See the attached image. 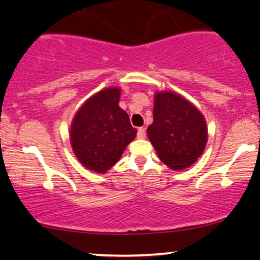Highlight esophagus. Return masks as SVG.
Wrapping results in <instances>:
<instances>
[{"instance_id":"esophagus-1","label":"esophagus","mask_w":260,"mask_h":260,"mask_svg":"<svg viewBox=\"0 0 260 260\" xmlns=\"http://www.w3.org/2000/svg\"><path fill=\"white\" fill-rule=\"evenodd\" d=\"M137 137L139 138V139H144V138L146 137V129H145V128H143V127H140L139 129H138Z\"/></svg>"}]
</instances>
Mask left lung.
<instances>
[{
    "label": "left lung",
    "instance_id": "8db88e82",
    "mask_svg": "<svg viewBox=\"0 0 260 260\" xmlns=\"http://www.w3.org/2000/svg\"><path fill=\"white\" fill-rule=\"evenodd\" d=\"M147 136L159 159L171 170L182 171L203 153L208 129L203 114L191 102L177 92L157 91Z\"/></svg>",
    "mask_w": 260,
    "mask_h": 260
}]
</instances>
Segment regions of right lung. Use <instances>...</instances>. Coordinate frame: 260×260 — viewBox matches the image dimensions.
Wrapping results in <instances>:
<instances>
[{
    "label": "right lung",
    "instance_id": "add662e5",
    "mask_svg": "<svg viewBox=\"0 0 260 260\" xmlns=\"http://www.w3.org/2000/svg\"><path fill=\"white\" fill-rule=\"evenodd\" d=\"M120 95L116 86L103 89L86 100L72 119V151L84 168L98 174L112 169L137 136L128 114L120 108Z\"/></svg>",
    "mask_w": 260,
    "mask_h": 260
}]
</instances>
